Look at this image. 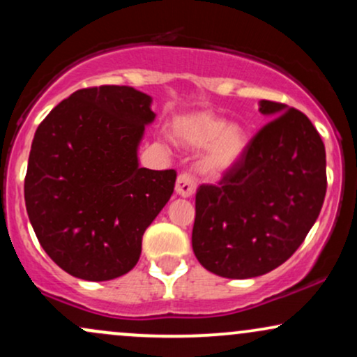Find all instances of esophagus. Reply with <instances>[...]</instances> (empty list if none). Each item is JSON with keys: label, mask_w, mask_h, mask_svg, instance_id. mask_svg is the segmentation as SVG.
<instances>
[{"label": "esophagus", "mask_w": 357, "mask_h": 357, "mask_svg": "<svg viewBox=\"0 0 357 357\" xmlns=\"http://www.w3.org/2000/svg\"><path fill=\"white\" fill-rule=\"evenodd\" d=\"M195 190H196V183L191 174L183 173L178 176V179H176V192H178L179 196H183V198H190L192 192H195Z\"/></svg>", "instance_id": "obj_1"}]
</instances>
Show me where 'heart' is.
Returning a JSON list of instances; mask_svg holds the SVG:
<instances>
[{
	"label": "heart",
	"instance_id": "heart-1",
	"mask_svg": "<svg viewBox=\"0 0 357 357\" xmlns=\"http://www.w3.org/2000/svg\"><path fill=\"white\" fill-rule=\"evenodd\" d=\"M173 136L179 144L204 147L199 167L208 176H221L231 169L247 149V132L238 124H227L210 110L186 114L173 122Z\"/></svg>",
	"mask_w": 357,
	"mask_h": 357
}]
</instances>
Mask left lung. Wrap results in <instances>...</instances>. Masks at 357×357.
Returning a JSON list of instances; mask_svg holds the SVG:
<instances>
[{
    "label": "left lung",
    "mask_w": 357,
    "mask_h": 357,
    "mask_svg": "<svg viewBox=\"0 0 357 357\" xmlns=\"http://www.w3.org/2000/svg\"><path fill=\"white\" fill-rule=\"evenodd\" d=\"M260 112L273 119L240 161L196 191L192 252L220 277H258L289 260L326 198V149L309 117L272 100Z\"/></svg>",
    "instance_id": "left-lung-1"
}]
</instances>
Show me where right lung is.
Returning <instances> with one entry per match:
<instances>
[{
  "mask_svg": "<svg viewBox=\"0 0 357 357\" xmlns=\"http://www.w3.org/2000/svg\"><path fill=\"white\" fill-rule=\"evenodd\" d=\"M151 97L126 85L80 89L43 119L24 203L36 238L65 272L112 280L134 268L142 235L174 191L176 171L139 167Z\"/></svg>",
  "mask_w": 357,
  "mask_h": 357,
  "instance_id": "1",
  "label": "right lung"
}]
</instances>
